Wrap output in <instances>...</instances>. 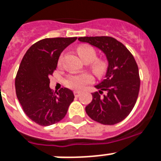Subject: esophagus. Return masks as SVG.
<instances>
[{
  "instance_id": "obj_1",
  "label": "esophagus",
  "mask_w": 161,
  "mask_h": 161,
  "mask_svg": "<svg viewBox=\"0 0 161 161\" xmlns=\"http://www.w3.org/2000/svg\"><path fill=\"white\" fill-rule=\"evenodd\" d=\"M74 96L76 97H78L80 96L81 92H78V91H74Z\"/></svg>"
}]
</instances>
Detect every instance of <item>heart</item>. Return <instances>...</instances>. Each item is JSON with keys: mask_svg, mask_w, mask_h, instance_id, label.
Instances as JSON below:
<instances>
[{"mask_svg": "<svg viewBox=\"0 0 161 161\" xmlns=\"http://www.w3.org/2000/svg\"><path fill=\"white\" fill-rule=\"evenodd\" d=\"M78 53L82 58L83 61H88V62H92L94 58H96V52L94 51L90 47H85L82 46L79 47L78 49ZM63 62V55H61L58 58V65L62 64ZM103 69V64L101 61H97L92 65V69L96 73L102 71ZM93 78L91 74H87V73H84V74H77V75H72L69 76L67 79V85L69 87H71L73 89L76 90H82L85 87V86L88 83H92Z\"/></svg>", "mask_w": 161, "mask_h": 161, "instance_id": "heart-1", "label": "heart"}]
</instances>
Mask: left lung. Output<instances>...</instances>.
<instances>
[{
  "mask_svg": "<svg viewBox=\"0 0 161 161\" xmlns=\"http://www.w3.org/2000/svg\"><path fill=\"white\" fill-rule=\"evenodd\" d=\"M105 53L108 66L105 78L95 87L92 102L86 107L87 114L103 125H114L130 114L140 90L138 66L130 52L122 43L109 36L79 37ZM106 92L105 95H102Z\"/></svg>",
  "mask_w": 161,
  "mask_h": 161,
  "instance_id": "1",
  "label": "left lung"
}]
</instances>
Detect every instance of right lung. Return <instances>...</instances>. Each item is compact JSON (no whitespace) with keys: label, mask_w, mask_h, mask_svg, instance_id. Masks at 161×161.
<instances>
[{"label":"right lung","mask_w":161,"mask_h":161,"mask_svg":"<svg viewBox=\"0 0 161 161\" xmlns=\"http://www.w3.org/2000/svg\"><path fill=\"white\" fill-rule=\"evenodd\" d=\"M77 37L47 38L34 44L26 51L15 77L17 98L26 116L40 126L60 121L74 101V95L67 87L53 92L49 77L58 64L60 53Z\"/></svg>","instance_id":"1"}]
</instances>
